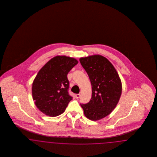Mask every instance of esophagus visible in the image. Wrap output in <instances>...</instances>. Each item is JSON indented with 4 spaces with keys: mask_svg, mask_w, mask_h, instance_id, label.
<instances>
[{
    "mask_svg": "<svg viewBox=\"0 0 157 157\" xmlns=\"http://www.w3.org/2000/svg\"><path fill=\"white\" fill-rule=\"evenodd\" d=\"M75 97H76V98H79L80 97V94H76Z\"/></svg>",
    "mask_w": 157,
    "mask_h": 157,
    "instance_id": "obj_1",
    "label": "esophagus"
}]
</instances>
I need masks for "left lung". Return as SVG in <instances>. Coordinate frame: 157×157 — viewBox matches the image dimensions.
Instances as JSON below:
<instances>
[{"label": "left lung", "instance_id": "left-lung-1", "mask_svg": "<svg viewBox=\"0 0 157 157\" xmlns=\"http://www.w3.org/2000/svg\"><path fill=\"white\" fill-rule=\"evenodd\" d=\"M89 76L92 97L86 104H81L85 117L92 121L101 120L113 111L122 94L119 75L110 61L100 55L79 59Z\"/></svg>", "mask_w": 157, "mask_h": 157}]
</instances>
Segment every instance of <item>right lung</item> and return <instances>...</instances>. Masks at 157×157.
Instances as JSON below:
<instances>
[{"instance_id":"add662e5","label":"right lung","mask_w":157,"mask_h":157,"mask_svg":"<svg viewBox=\"0 0 157 157\" xmlns=\"http://www.w3.org/2000/svg\"><path fill=\"white\" fill-rule=\"evenodd\" d=\"M78 63L74 58L56 56L38 72L32 83V94L36 107L45 115L56 117L65 111L72 99L67 91V74Z\"/></svg>"}]
</instances>
